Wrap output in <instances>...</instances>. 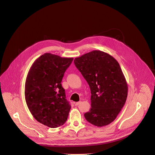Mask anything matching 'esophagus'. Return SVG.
I'll return each instance as SVG.
<instances>
[{
	"label": "esophagus",
	"mask_w": 155,
	"mask_h": 155,
	"mask_svg": "<svg viewBox=\"0 0 155 155\" xmlns=\"http://www.w3.org/2000/svg\"><path fill=\"white\" fill-rule=\"evenodd\" d=\"M81 103V101H79V102H76V103H75V106H79L80 104Z\"/></svg>",
	"instance_id": "1"
}]
</instances>
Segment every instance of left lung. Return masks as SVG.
Listing matches in <instances>:
<instances>
[{"mask_svg":"<svg viewBox=\"0 0 155 155\" xmlns=\"http://www.w3.org/2000/svg\"><path fill=\"white\" fill-rule=\"evenodd\" d=\"M74 63L88 84L91 108L84 114L97 127L111 123L124 107L128 85L118 62L104 52L95 50L76 58Z\"/></svg>","mask_w":155,"mask_h":155,"instance_id":"8db88e82","label":"left lung"}]
</instances>
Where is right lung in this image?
<instances>
[{"instance_id": "1", "label": "right lung", "mask_w": 155, "mask_h": 155, "mask_svg": "<svg viewBox=\"0 0 155 155\" xmlns=\"http://www.w3.org/2000/svg\"><path fill=\"white\" fill-rule=\"evenodd\" d=\"M73 58L45 53L30 67L25 84V99L33 116L51 128L63 125L71 106L61 81Z\"/></svg>"}]
</instances>
